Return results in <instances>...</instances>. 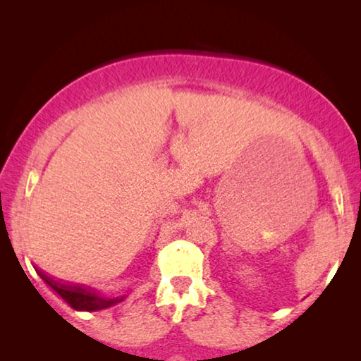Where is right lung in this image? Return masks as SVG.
<instances>
[{
	"label": "right lung",
	"instance_id": "1",
	"mask_svg": "<svg viewBox=\"0 0 361 361\" xmlns=\"http://www.w3.org/2000/svg\"><path fill=\"white\" fill-rule=\"evenodd\" d=\"M37 273L41 274V278L66 300L67 304H71V307L77 310H102L106 307H111L118 302H121L125 298H115V299H105L100 298L97 293H93L92 289L83 288V286H73L67 283H61V281L54 279L52 276L44 273L42 269L37 268Z\"/></svg>",
	"mask_w": 361,
	"mask_h": 361
}]
</instances>
